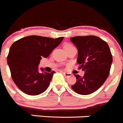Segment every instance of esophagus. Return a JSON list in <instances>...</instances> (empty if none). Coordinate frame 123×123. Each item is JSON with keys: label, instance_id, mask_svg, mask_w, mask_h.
<instances>
[{"label": "esophagus", "instance_id": "esophagus-1", "mask_svg": "<svg viewBox=\"0 0 123 123\" xmlns=\"http://www.w3.org/2000/svg\"><path fill=\"white\" fill-rule=\"evenodd\" d=\"M62 74L64 75L66 77H68L71 76V75H72L70 73H68V72H62Z\"/></svg>", "mask_w": 123, "mask_h": 123}]
</instances>
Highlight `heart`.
<instances>
[{
	"label": "heart",
	"mask_w": 123,
	"mask_h": 123,
	"mask_svg": "<svg viewBox=\"0 0 123 123\" xmlns=\"http://www.w3.org/2000/svg\"><path fill=\"white\" fill-rule=\"evenodd\" d=\"M72 47H74L72 44H66L65 46V49L68 48H72Z\"/></svg>",
	"instance_id": "obj_1"
}]
</instances>
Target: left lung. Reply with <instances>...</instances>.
I'll use <instances>...</instances> for the list:
<instances>
[{"label":"left lung","instance_id":"1","mask_svg":"<svg viewBox=\"0 0 123 123\" xmlns=\"http://www.w3.org/2000/svg\"><path fill=\"white\" fill-rule=\"evenodd\" d=\"M78 49L77 62L85 71L84 76L74 74L76 82L71 86L80 95L95 92L104 84L110 74L113 57L106 41L96 36H78L70 38Z\"/></svg>","mask_w":123,"mask_h":123}]
</instances>
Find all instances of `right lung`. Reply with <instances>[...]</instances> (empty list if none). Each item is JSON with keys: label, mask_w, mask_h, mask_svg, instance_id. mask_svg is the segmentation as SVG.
I'll return each mask as SVG.
<instances>
[{"label": "right lung", "mask_w": 123, "mask_h": 123, "mask_svg": "<svg viewBox=\"0 0 123 123\" xmlns=\"http://www.w3.org/2000/svg\"><path fill=\"white\" fill-rule=\"evenodd\" d=\"M63 39L64 37L54 39L33 35L12 44L7 56V64L13 81L23 92L38 95L46 90L55 72H44L41 68L43 72H39L38 65L41 58L48 57Z\"/></svg>", "instance_id": "right-lung-1"}]
</instances>
